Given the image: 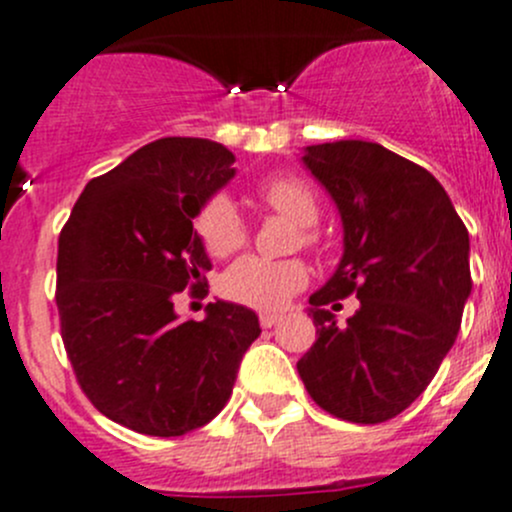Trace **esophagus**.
<instances>
[{
  "instance_id": "1",
  "label": "esophagus",
  "mask_w": 512,
  "mask_h": 512,
  "mask_svg": "<svg viewBox=\"0 0 512 512\" xmlns=\"http://www.w3.org/2000/svg\"><path fill=\"white\" fill-rule=\"evenodd\" d=\"M280 320H282V315H277V312H262V315H260V325L262 327H272V325H277Z\"/></svg>"
}]
</instances>
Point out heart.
<instances>
[{"mask_svg": "<svg viewBox=\"0 0 512 512\" xmlns=\"http://www.w3.org/2000/svg\"><path fill=\"white\" fill-rule=\"evenodd\" d=\"M257 195L280 212L282 217L302 227V242L312 245L315 235L307 227L317 222L315 192L300 177H275L257 187ZM197 235L212 257H227L240 250L247 240V227L237 207L225 195H217L202 205L197 215ZM307 282V267L300 260H265V257H242L222 275L220 292L237 305L272 310L290 300Z\"/></svg>", "mask_w": 512, "mask_h": 512, "instance_id": "b5f03b06", "label": "heart"}]
</instances>
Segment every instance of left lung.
I'll list each match as a JSON object with an SVG mask.
<instances>
[{"mask_svg": "<svg viewBox=\"0 0 512 512\" xmlns=\"http://www.w3.org/2000/svg\"><path fill=\"white\" fill-rule=\"evenodd\" d=\"M307 170L342 220V260L310 295L317 340L297 362L310 398L347 423L395 418L430 385L468 302L470 240L448 192L425 167L377 142L305 147ZM355 294L336 327L327 304Z\"/></svg>", "mask_w": 512, "mask_h": 512, "instance_id": "left-lung-1", "label": "left lung"}]
</instances>
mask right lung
Masks as SVG:
<instances>
[{
  "label": "right lung",
  "instance_id": "obj_1",
  "mask_svg": "<svg viewBox=\"0 0 512 512\" xmlns=\"http://www.w3.org/2000/svg\"><path fill=\"white\" fill-rule=\"evenodd\" d=\"M235 155L200 137H162L87 182L59 235L57 310L64 350L89 403L114 423L177 438L232 395L257 315L210 302L177 320L185 287L205 295L207 257L192 220L235 177Z\"/></svg>",
  "mask_w": 512,
  "mask_h": 512
}]
</instances>
